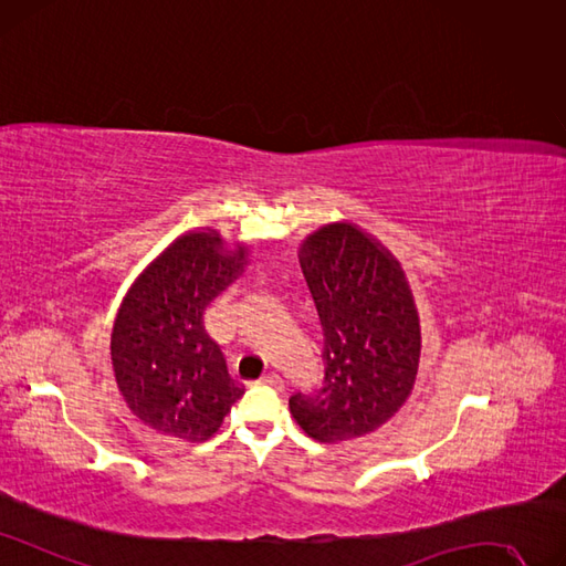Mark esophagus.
<instances>
[{
    "instance_id": "34e87169",
    "label": "esophagus",
    "mask_w": 566,
    "mask_h": 566,
    "mask_svg": "<svg viewBox=\"0 0 566 566\" xmlns=\"http://www.w3.org/2000/svg\"><path fill=\"white\" fill-rule=\"evenodd\" d=\"M261 385H265V387H272V389H275V391H282V389H284V382H282V378H280V375H275V373L265 375V378L261 380Z\"/></svg>"
}]
</instances>
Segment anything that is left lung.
<instances>
[{"mask_svg":"<svg viewBox=\"0 0 566 566\" xmlns=\"http://www.w3.org/2000/svg\"><path fill=\"white\" fill-rule=\"evenodd\" d=\"M301 268L324 328V387L294 394L289 408L315 441H352L410 399L420 315L401 263L354 223H328L303 240Z\"/></svg>","mask_w":566,"mask_h":566,"instance_id":"1","label":"left lung"}]
</instances>
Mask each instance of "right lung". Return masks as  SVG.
Listing matches in <instances>:
<instances>
[{
  "label": "right lung",
  "instance_id": "right-lung-1",
  "mask_svg": "<svg viewBox=\"0 0 566 566\" xmlns=\"http://www.w3.org/2000/svg\"><path fill=\"white\" fill-rule=\"evenodd\" d=\"M249 249H226L217 230H188L125 294L112 333V364L125 403L163 436L207 441L244 394L207 336L205 310L238 280Z\"/></svg>",
  "mask_w": 566,
  "mask_h": 566
}]
</instances>
